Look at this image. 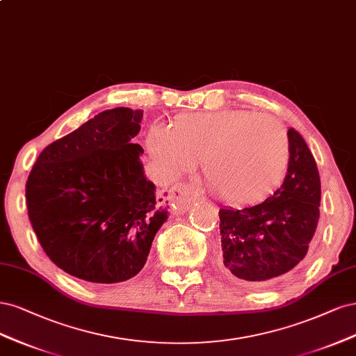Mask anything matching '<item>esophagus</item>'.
I'll list each match as a JSON object with an SVG mask.
<instances>
[{
	"label": "esophagus",
	"mask_w": 356,
	"mask_h": 356,
	"mask_svg": "<svg viewBox=\"0 0 356 356\" xmlns=\"http://www.w3.org/2000/svg\"><path fill=\"white\" fill-rule=\"evenodd\" d=\"M168 198L177 213H185L189 205L197 200V192H195L189 183H176L170 189Z\"/></svg>",
	"instance_id": "1"
}]
</instances>
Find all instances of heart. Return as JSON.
<instances>
[{
    "mask_svg": "<svg viewBox=\"0 0 356 356\" xmlns=\"http://www.w3.org/2000/svg\"><path fill=\"white\" fill-rule=\"evenodd\" d=\"M147 146L173 175L202 161L211 192L239 207L268 200L281 186L290 163L284 125L270 115L244 109L181 115L171 129H152Z\"/></svg>",
    "mask_w": 356,
    "mask_h": 356,
    "instance_id": "1",
    "label": "heart"
}]
</instances>
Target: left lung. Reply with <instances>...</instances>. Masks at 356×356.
Masks as SVG:
<instances>
[{
	"instance_id": "8db88e82",
	"label": "left lung",
	"mask_w": 356,
	"mask_h": 356,
	"mask_svg": "<svg viewBox=\"0 0 356 356\" xmlns=\"http://www.w3.org/2000/svg\"><path fill=\"white\" fill-rule=\"evenodd\" d=\"M290 163L280 189L254 207L220 209L222 269L266 285L305 259L319 220L321 180L303 137L289 130Z\"/></svg>"
}]
</instances>
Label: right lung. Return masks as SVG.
Segmentation results:
<instances>
[{"label": "right lung", "mask_w": 356, "mask_h": 356, "mask_svg": "<svg viewBox=\"0 0 356 356\" xmlns=\"http://www.w3.org/2000/svg\"><path fill=\"white\" fill-rule=\"evenodd\" d=\"M143 111L115 108L50 143L26 180V205L44 253L79 280L113 284L146 263L167 219L133 143Z\"/></svg>", "instance_id": "right-lung-1"}]
</instances>
